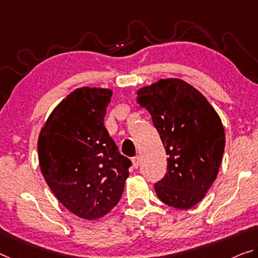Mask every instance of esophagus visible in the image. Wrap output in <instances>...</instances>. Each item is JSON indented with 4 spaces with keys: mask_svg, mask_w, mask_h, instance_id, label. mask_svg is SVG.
I'll return each mask as SVG.
<instances>
[{
    "mask_svg": "<svg viewBox=\"0 0 258 258\" xmlns=\"http://www.w3.org/2000/svg\"><path fill=\"white\" fill-rule=\"evenodd\" d=\"M141 165V157L140 156H136L133 158V166L135 168H138V166Z\"/></svg>",
    "mask_w": 258,
    "mask_h": 258,
    "instance_id": "1",
    "label": "esophagus"
}]
</instances>
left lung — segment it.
Segmentation results:
<instances>
[{
    "label": "left lung",
    "mask_w": 258,
    "mask_h": 258,
    "mask_svg": "<svg viewBox=\"0 0 258 258\" xmlns=\"http://www.w3.org/2000/svg\"><path fill=\"white\" fill-rule=\"evenodd\" d=\"M151 114L167 154V173L154 184L168 207L187 210L205 197L217 179L225 130L216 109L200 91L179 78L159 79L137 91Z\"/></svg>",
    "instance_id": "left-lung-1"
}]
</instances>
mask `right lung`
<instances>
[{
	"label": "right lung",
	"instance_id": "right-lung-1",
	"mask_svg": "<svg viewBox=\"0 0 258 258\" xmlns=\"http://www.w3.org/2000/svg\"><path fill=\"white\" fill-rule=\"evenodd\" d=\"M113 91L79 88L58 104L40 130L39 165L63 207L94 220L118 203L132 165L105 128Z\"/></svg>",
	"mask_w": 258,
	"mask_h": 258
}]
</instances>
